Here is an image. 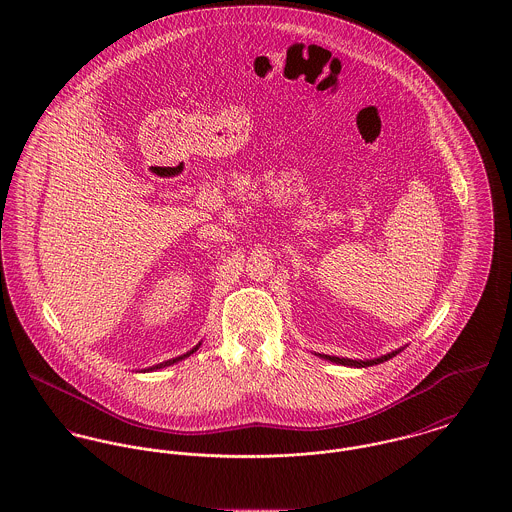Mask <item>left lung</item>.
<instances>
[{
    "mask_svg": "<svg viewBox=\"0 0 512 512\" xmlns=\"http://www.w3.org/2000/svg\"><path fill=\"white\" fill-rule=\"evenodd\" d=\"M398 355V351H394V353H390V355H384V357H380V359H374V361H351V359H339V357H327V355H321L323 359H329L331 363H337V365H345V366H372L378 365V363H384V361H388V359H392V357H396Z\"/></svg>",
    "mask_w": 512,
    "mask_h": 512,
    "instance_id": "obj_1",
    "label": "left lung"
}]
</instances>
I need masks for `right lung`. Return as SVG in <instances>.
I'll return each mask as SVG.
<instances>
[{
	"label": "right lung",
	"mask_w": 512,
	"mask_h": 512,
	"mask_svg": "<svg viewBox=\"0 0 512 512\" xmlns=\"http://www.w3.org/2000/svg\"><path fill=\"white\" fill-rule=\"evenodd\" d=\"M197 349H199V345H197V347H195V349H191V351H189V353H187V355H183V357H177V359H171V361H165V363H159V365L151 366V368H149V370H155V368H163V366L173 365V363H177V361H181V359H185V357H189V355H193V353H195V351H197Z\"/></svg>",
	"instance_id": "add662e5"
}]
</instances>
